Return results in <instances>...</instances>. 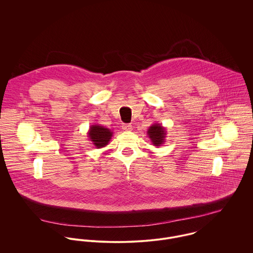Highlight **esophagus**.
<instances>
[{
	"label": "esophagus",
	"instance_id": "esophagus-1",
	"mask_svg": "<svg viewBox=\"0 0 253 253\" xmlns=\"http://www.w3.org/2000/svg\"><path fill=\"white\" fill-rule=\"evenodd\" d=\"M123 129L125 131H130V130H132V126L129 124H125V125H123Z\"/></svg>",
	"mask_w": 253,
	"mask_h": 253
}]
</instances>
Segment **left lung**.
<instances>
[{"label":"left lung","instance_id":"left-lung-1","mask_svg":"<svg viewBox=\"0 0 253 253\" xmlns=\"http://www.w3.org/2000/svg\"><path fill=\"white\" fill-rule=\"evenodd\" d=\"M147 134L154 146L159 147L166 142L165 139L167 135V130H166V127H164L161 124L152 125L148 128Z\"/></svg>","mask_w":253,"mask_h":253}]
</instances>
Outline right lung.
Returning a JSON list of instances; mask_svg holds the SVG:
<instances>
[{
  "label": "right lung",
  "mask_w": 253,
  "mask_h": 253,
  "mask_svg": "<svg viewBox=\"0 0 253 253\" xmlns=\"http://www.w3.org/2000/svg\"><path fill=\"white\" fill-rule=\"evenodd\" d=\"M113 136V131L107 127H104L99 125H92L89 126L87 131V137L95 146V148H103L108 145Z\"/></svg>",
  "instance_id": "add662e5"
}]
</instances>
